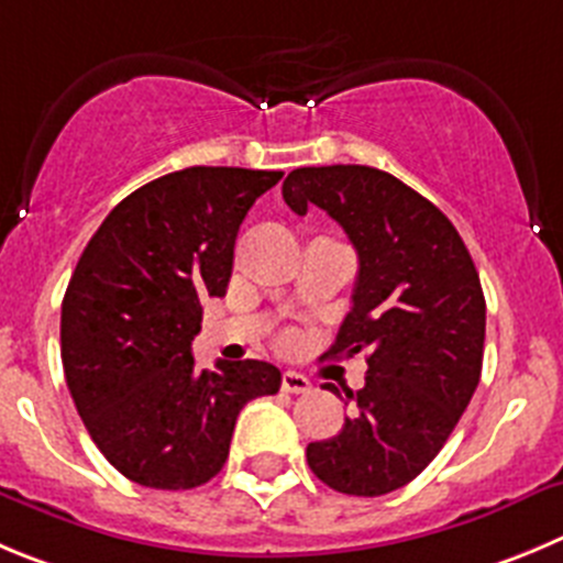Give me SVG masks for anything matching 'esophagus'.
<instances>
[{
  "label": "esophagus",
  "instance_id": "34e87169",
  "mask_svg": "<svg viewBox=\"0 0 563 563\" xmlns=\"http://www.w3.org/2000/svg\"><path fill=\"white\" fill-rule=\"evenodd\" d=\"M283 391L288 394H308L311 391V380L306 375H299V372H283Z\"/></svg>",
  "mask_w": 563,
  "mask_h": 563
}]
</instances>
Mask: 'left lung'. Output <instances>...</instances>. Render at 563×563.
<instances>
[{
	"mask_svg": "<svg viewBox=\"0 0 563 563\" xmlns=\"http://www.w3.org/2000/svg\"><path fill=\"white\" fill-rule=\"evenodd\" d=\"M283 199L299 217L328 210L353 241V308L328 355L366 353L369 364L364 388L346 391L355 411L333 439L308 444V466L341 495H388L439 455L475 394L481 277L453 222L388 172L306 166L283 180Z\"/></svg>",
	"mask_w": 563,
	"mask_h": 563,
	"instance_id": "left-lung-1",
	"label": "left lung"
}]
</instances>
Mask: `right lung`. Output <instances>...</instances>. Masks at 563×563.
I'll return each mask as SVG.
<instances>
[{"instance_id":"1","label":"right lung","mask_w":563,"mask_h":563,"mask_svg":"<svg viewBox=\"0 0 563 563\" xmlns=\"http://www.w3.org/2000/svg\"><path fill=\"white\" fill-rule=\"evenodd\" d=\"M283 172L191 166L146 183L82 250L60 308L66 386L99 453L146 488L219 475L241 408L277 394L266 361L197 369L202 299L224 297L246 210Z\"/></svg>"}]
</instances>
